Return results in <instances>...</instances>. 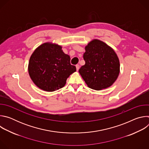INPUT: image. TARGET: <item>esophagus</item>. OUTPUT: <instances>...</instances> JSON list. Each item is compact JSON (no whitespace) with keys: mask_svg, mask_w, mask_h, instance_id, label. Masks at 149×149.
<instances>
[{"mask_svg":"<svg viewBox=\"0 0 149 149\" xmlns=\"http://www.w3.org/2000/svg\"><path fill=\"white\" fill-rule=\"evenodd\" d=\"M76 69H77V71L79 70V65H76Z\"/></svg>","mask_w":149,"mask_h":149,"instance_id":"34e87169","label":"esophagus"}]
</instances>
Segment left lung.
I'll return each instance as SVG.
<instances>
[{"instance_id":"obj_1","label":"left lung","mask_w":149,"mask_h":149,"mask_svg":"<svg viewBox=\"0 0 149 149\" xmlns=\"http://www.w3.org/2000/svg\"><path fill=\"white\" fill-rule=\"evenodd\" d=\"M86 64L79 73L87 86L102 90L111 86L120 73V61L114 50L104 42L94 39L85 47Z\"/></svg>"}]
</instances>
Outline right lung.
I'll list each match as a JSON object with an SVG mask.
<instances>
[{
	"mask_svg": "<svg viewBox=\"0 0 149 149\" xmlns=\"http://www.w3.org/2000/svg\"><path fill=\"white\" fill-rule=\"evenodd\" d=\"M70 59L61 46L45 42L37 47L30 57L29 76L40 90L48 92L58 90L65 86L67 78L76 71Z\"/></svg>",
	"mask_w": 149,
	"mask_h": 149,
	"instance_id": "obj_1",
	"label": "right lung"
}]
</instances>
